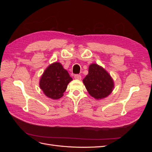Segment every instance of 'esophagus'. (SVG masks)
<instances>
[{
    "mask_svg": "<svg viewBox=\"0 0 152 152\" xmlns=\"http://www.w3.org/2000/svg\"><path fill=\"white\" fill-rule=\"evenodd\" d=\"M74 78L75 79H77V80H81V79H82L81 75H79V74H75L74 75Z\"/></svg>",
    "mask_w": 152,
    "mask_h": 152,
    "instance_id": "obj_1",
    "label": "esophagus"
}]
</instances>
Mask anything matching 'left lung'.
<instances>
[{
  "mask_svg": "<svg viewBox=\"0 0 152 152\" xmlns=\"http://www.w3.org/2000/svg\"><path fill=\"white\" fill-rule=\"evenodd\" d=\"M83 83L89 94L96 99L107 97L114 87L113 80L110 75L96 63L89 66V73L83 79Z\"/></svg>",
  "mask_w": 152,
  "mask_h": 152,
  "instance_id": "8db88e82",
  "label": "left lung"
}]
</instances>
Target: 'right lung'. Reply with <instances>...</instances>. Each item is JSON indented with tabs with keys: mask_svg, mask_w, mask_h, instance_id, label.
<instances>
[{
	"mask_svg": "<svg viewBox=\"0 0 152 152\" xmlns=\"http://www.w3.org/2000/svg\"><path fill=\"white\" fill-rule=\"evenodd\" d=\"M72 80V78L61 64L55 62L45 69L40 79L39 85L47 97L58 99L63 96L68 84Z\"/></svg>",
	"mask_w": 152,
	"mask_h": 152,
	"instance_id": "obj_1",
	"label": "right lung"
}]
</instances>
